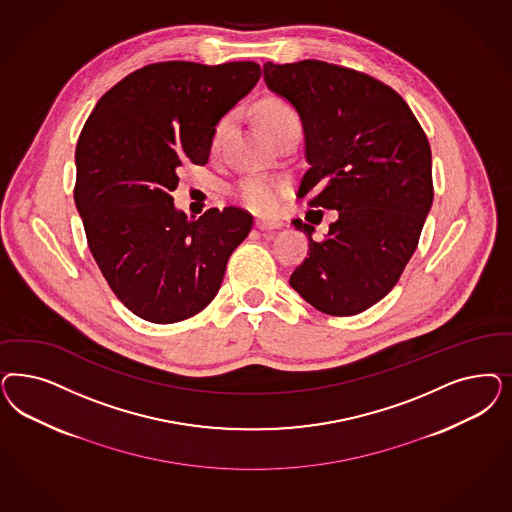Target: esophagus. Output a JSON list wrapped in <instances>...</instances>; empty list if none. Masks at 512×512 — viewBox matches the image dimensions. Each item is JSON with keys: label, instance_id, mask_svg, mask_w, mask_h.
Masks as SVG:
<instances>
[{"label": "esophagus", "instance_id": "esophagus-1", "mask_svg": "<svg viewBox=\"0 0 512 512\" xmlns=\"http://www.w3.org/2000/svg\"><path fill=\"white\" fill-rule=\"evenodd\" d=\"M256 228L262 231L279 230V228H282V222H279V220H264V218H258V220H256Z\"/></svg>", "mask_w": 512, "mask_h": 512}]
</instances>
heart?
Segmentation results:
<instances>
[{
	"instance_id": "1",
	"label": "heart",
	"mask_w": 512,
	"mask_h": 512,
	"mask_svg": "<svg viewBox=\"0 0 512 512\" xmlns=\"http://www.w3.org/2000/svg\"><path fill=\"white\" fill-rule=\"evenodd\" d=\"M296 118L294 109L284 99H265L260 105V124L265 132L284 120ZM230 130V118H222L211 135V150L220 149L226 133ZM237 196L256 213H275L281 205L282 184L267 177H250L237 186Z\"/></svg>"
}]
</instances>
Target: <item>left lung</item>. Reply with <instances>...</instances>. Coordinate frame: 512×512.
<instances>
[{"label": "left lung", "mask_w": 512, "mask_h": 512, "mask_svg": "<svg viewBox=\"0 0 512 512\" xmlns=\"http://www.w3.org/2000/svg\"><path fill=\"white\" fill-rule=\"evenodd\" d=\"M269 90L297 109L309 167L299 198L335 209L326 237L309 239V258L290 284L314 309L352 316L396 286L418 247L431 203L428 137L405 99L379 79L320 60L264 66Z\"/></svg>", "instance_id": "obj_1"}]
</instances>
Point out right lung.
I'll use <instances>...</instances> for the list:
<instances>
[{"mask_svg": "<svg viewBox=\"0 0 512 512\" xmlns=\"http://www.w3.org/2000/svg\"><path fill=\"white\" fill-rule=\"evenodd\" d=\"M262 75L256 62H156L105 92L77 141L75 205L115 296L143 320L181 322L218 294L250 230L239 207L190 220L173 205L182 165H205L218 120Z\"/></svg>", "mask_w": 512, "mask_h": 512, "instance_id": "obj_1", "label": "right lung"}]
</instances>
